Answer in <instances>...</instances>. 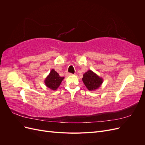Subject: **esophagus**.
Segmentation results:
<instances>
[{
  "label": "esophagus",
  "mask_w": 145,
  "mask_h": 145,
  "mask_svg": "<svg viewBox=\"0 0 145 145\" xmlns=\"http://www.w3.org/2000/svg\"><path fill=\"white\" fill-rule=\"evenodd\" d=\"M65 76H72V74L69 73V72H68L67 71H66V72H65Z\"/></svg>",
  "instance_id": "obj_1"
}]
</instances>
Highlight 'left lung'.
I'll return each instance as SVG.
<instances>
[{"mask_svg": "<svg viewBox=\"0 0 145 145\" xmlns=\"http://www.w3.org/2000/svg\"><path fill=\"white\" fill-rule=\"evenodd\" d=\"M82 81L88 89L94 91L99 89L102 85L103 79L89 69L83 74Z\"/></svg>", "mask_w": 145, "mask_h": 145, "instance_id": "left-lung-1", "label": "left lung"}]
</instances>
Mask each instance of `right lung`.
<instances>
[{
    "instance_id": "right-lung-1",
    "label": "right lung",
    "mask_w": 145,
    "mask_h": 145,
    "mask_svg": "<svg viewBox=\"0 0 145 145\" xmlns=\"http://www.w3.org/2000/svg\"><path fill=\"white\" fill-rule=\"evenodd\" d=\"M63 78V77H60L59 74L54 69H52L45 78L44 82L46 87L51 90L54 91L58 88Z\"/></svg>"
}]
</instances>
